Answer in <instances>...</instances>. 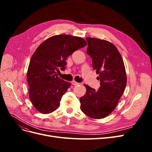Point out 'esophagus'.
I'll list each match as a JSON object with an SVG mask.
<instances>
[{"label":"esophagus","instance_id":"34e87169","mask_svg":"<svg viewBox=\"0 0 152 152\" xmlns=\"http://www.w3.org/2000/svg\"><path fill=\"white\" fill-rule=\"evenodd\" d=\"M72 84L73 85V86H77V85H79V82H77L75 81V80H73V81L72 82Z\"/></svg>","mask_w":152,"mask_h":152}]
</instances>
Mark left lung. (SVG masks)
Returning <instances> with one entry per match:
<instances>
[{"label":"left lung","mask_w":152,"mask_h":152,"mask_svg":"<svg viewBox=\"0 0 152 152\" xmlns=\"http://www.w3.org/2000/svg\"><path fill=\"white\" fill-rule=\"evenodd\" d=\"M87 53L93 60V67L99 77L100 87L86 84V93L80 98V109L92 118L109 115L117 105L127 84L125 66L115 45L106 40L87 37Z\"/></svg>","instance_id":"1"}]
</instances>
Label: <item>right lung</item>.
<instances>
[{"instance_id": "obj_1", "label": "right lung", "mask_w": 152, "mask_h": 152, "mask_svg": "<svg viewBox=\"0 0 152 152\" xmlns=\"http://www.w3.org/2000/svg\"><path fill=\"white\" fill-rule=\"evenodd\" d=\"M86 41L79 37L58 35L40 44L30 59L26 78L29 98L35 108L41 113L55 111L70 82L59 78L56 71L63 70L66 58L79 49L85 47Z\"/></svg>"}]
</instances>
